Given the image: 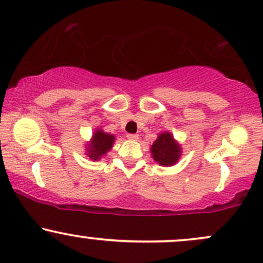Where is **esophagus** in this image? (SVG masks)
<instances>
[{
  "label": "esophagus",
  "instance_id": "34e87169",
  "mask_svg": "<svg viewBox=\"0 0 263 263\" xmlns=\"http://www.w3.org/2000/svg\"><path fill=\"white\" fill-rule=\"evenodd\" d=\"M126 138H128L129 140H138L139 135L138 134H126Z\"/></svg>",
  "mask_w": 263,
  "mask_h": 263
}]
</instances>
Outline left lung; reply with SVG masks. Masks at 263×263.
Instances as JSON below:
<instances>
[{
    "instance_id": "left-lung-1",
    "label": "left lung",
    "mask_w": 263,
    "mask_h": 263,
    "mask_svg": "<svg viewBox=\"0 0 263 263\" xmlns=\"http://www.w3.org/2000/svg\"><path fill=\"white\" fill-rule=\"evenodd\" d=\"M151 154H153L154 160L160 165H174L181 155V147L178 146L170 133H162L159 135L157 140L154 141L151 146Z\"/></svg>"
}]
</instances>
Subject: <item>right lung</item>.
Listing matches in <instances>:
<instances>
[{
  "label": "right lung",
  "mask_w": 263,
  "mask_h": 263,
  "mask_svg": "<svg viewBox=\"0 0 263 263\" xmlns=\"http://www.w3.org/2000/svg\"><path fill=\"white\" fill-rule=\"evenodd\" d=\"M114 143V137L110 134H107L103 130H97L93 134V139L91 140V144L88 145V156L92 160L101 159L107 151L110 150Z\"/></svg>",
  "instance_id": "1"
}]
</instances>
